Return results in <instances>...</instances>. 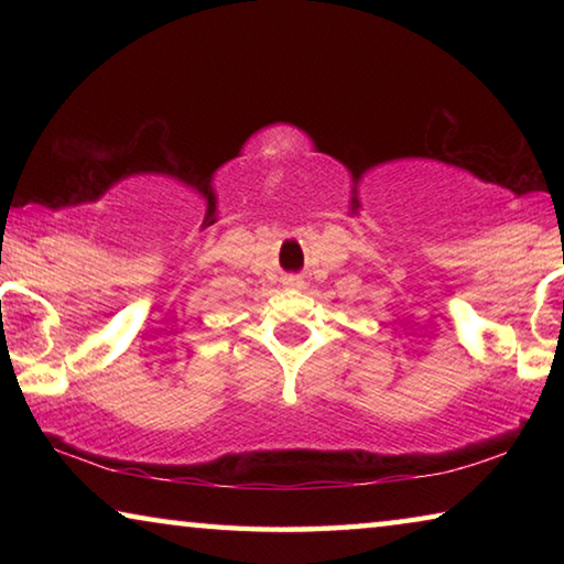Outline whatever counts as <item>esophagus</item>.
<instances>
[{
	"mask_svg": "<svg viewBox=\"0 0 564 564\" xmlns=\"http://www.w3.org/2000/svg\"><path fill=\"white\" fill-rule=\"evenodd\" d=\"M283 285H285V289H303V279H301V275L291 273V275H285V279H283Z\"/></svg>",
	"mask_w": 564,
	"mask_h": 564,
	"instance_id": "1",
	"label": "esophagus"
}]
</instances>
